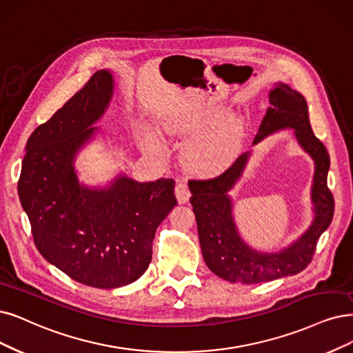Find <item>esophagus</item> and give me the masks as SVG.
Segmentation results:
<instances>
[{"instance_id":"obj_1","label":"esophagus","mask_w":353,"mask_h":353,"mask_svg":"<svg viewBox=\"0 0 353 353\" xmlns=\"http://www.w3.org/2000/svg\"><path fill=\"white\" fill-rule=\"evenodd\" d=\"M174 194H176V199L180 205H183L186 202H189V198H190V192H189V188L186 183H183V181H177V185L174 188Z\"/></svg>"}]
</instances>
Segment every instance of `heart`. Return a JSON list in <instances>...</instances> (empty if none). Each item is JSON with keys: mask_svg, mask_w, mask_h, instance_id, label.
<instances>
[{"mask_svg": "<svg viewBox=\"0 0 353 353\" xmlns=\"http://www.w3.org/2000/svg\"><path fill=\"white\" fill-rule=\"evenodd\" d=\"M227 109L210 112H180L164 122V132L179 139H192L183 150V164L199 176H215L227 170L240 152L243 130L237 122H230ZM226 125H224L223 123ZM148 150L157 143L145 138Z\"/></svg>", "mask_w": 353, "mask_h": 353, "instance_id": "heart-1", "label": "heart"}]
</instances>
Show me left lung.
I'll use <instances>...</instances> for the list:
<instances>
[{
  "label": "left lung",
  "instance_id": "obj_1",
  "mask_svg": "<svg viewBox=\"0 0 353 353\" xmlns=\"http://www.w3.org/2000/svg\"><path fill=\"white\" fill-rule=\"evenodd\" d=\"M270 106L259 126L253 145L283 129H292L296 143L314 161L311 185L312 219L308 228L276 252H260L249 245L239 232L232 215L230 192L241 180L253 151L239 157L224 174L212 180H190V203L196 216L199 243L206 266L228 282L259 283L296 275L311 262L321 234L329 228L334 199L327 188L330 157L312 132L307 101L301 93L278 81L269 90Z\"/></svg>",
  "mask_w": 353,
  "mask_h": 353
}]
</instances>
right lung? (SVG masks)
Segmentation results:
<instances>
[{
  "label": "right lung",
  "instance_id": "obj_1",
  "mask_svg": "<svg viewBox=\"0 0 353 353\" xmlns=\"http://www.w3.org/2000/svg\"><path fill=\"white\" fill-rule=\"evenodd\" d=\"M114 96V74L100 70L26 143L19 198L37 250L74 281L112 290L150 266L155 231L177 205L174 180L138 181L119 172L104 185L80 180L77 157L113 139L94 126Z\"/></svg>",
  "mask_w": 353,
  "mask_h": 353
}]
</instances>
